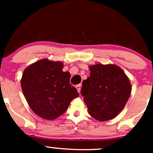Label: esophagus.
Masks as SVG:
<instances>
[{"instance_id":"1","label":"esophagus","mask_w":153,"mask_h":153,"mask_svg":"<svg viewBox=\"0 0 153 153\" xmlns=\"http://www.w3.org/2000/svg\"><path fill=\"white\" fill-rule=\"evenodd\" d=\"M76 88L78 90L79 94H80V89H81V85L80 84H78V85H76Z\"/></svg>"}]
</instances>
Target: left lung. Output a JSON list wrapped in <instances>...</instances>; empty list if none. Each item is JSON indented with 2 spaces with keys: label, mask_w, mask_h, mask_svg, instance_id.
I'll list each match as a JSON object with an SVG mask.
<instances>
[{
  "label": "left lung",
  "mask_w": 153,
  "mask_h": 153,
  "mask_svg": "<svg viewBox=\"0 0 153 153\" xmlns=\"http://www.w3.org/2000/svg\"><path fill=\"white\" fill-rule=\"evenodd\" d=\"M91 74L82 82L81 94L91 117L101 122L115 118L131 94L129 78L115 65L89 66Z\"/></svg>",
  "instance_id": "obj_1"
}]
</instances>
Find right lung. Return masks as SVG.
<instances>
[{
  "label": "right lung",
  "mask_w": 153,
  "mask_h": 153,
  "mask_svg": "<svg viewBox=\"0 0 153 153\" xmlns=\"http://www.w3.org/2000/svg\"><path fill=\"white\" fill-rule=\"evenodd\" d=\"M62 68L59 61L43 59L24 70L21 80L23 94L31 110L41 118L57 119L79 96L70 83L71 75Z\"/></svg>",
  "instance_id": "right-lung-1"
}]
</instances>
